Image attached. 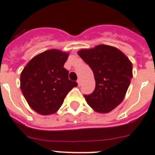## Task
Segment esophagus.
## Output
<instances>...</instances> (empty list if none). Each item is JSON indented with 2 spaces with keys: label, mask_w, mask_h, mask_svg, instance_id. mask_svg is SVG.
<instances>
[{
  "label": "esophagus",
  "mask_w": 155,
  "mask_h": 155,
  "mask_svg": "<svg viewBox=\"0 0 155 155\" xmlns=\"http://www.w3.org/2000/svg\"><path fill=\"white\" fill-rule=\"evenodd\" d=\"M77 83H78V85H79V86L81 85V80H80V79H78Z\"/></svg>",
  "instance_id": "esophagus-1"
}]
</instances>
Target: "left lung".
Wrapping results in <instances>:
<instances>
[{"mask_svg":"<svg viewBox=\"0 0 155 155\" xmlns=\"http://www.w3.org/2000/svg\"><path fill=\"white\" fill-rule=\"evenodd\" d=\"M78 54L90 67L96 86L84 95L95 111L108 113L124 100L133 78V64L120 49L106 45L80 49Z\"/></svg>","mask_w":155,"mask_h":155,"instance_id":"left-lung-1","label":"left lung"}]
</instances>
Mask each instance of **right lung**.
<instances>
[{
    "label": "right lung",
    "mask_w": 155,
    "mask_h": 155,
    "mask_svg": "<svg viewBox=\"0 0 155 155\" xmlns=\"http://www.w3.org/2000/svg\"><path fill=\"white\" fill-rule=\"evenodd\" d=\"M68 54L49 49L34 57L20 75V88L33 110L42 115L54 114L67 94L78 85L68 78L64 64Z\"/></svg>",
    "instance_id": "obj_1"
}]
</instances>
